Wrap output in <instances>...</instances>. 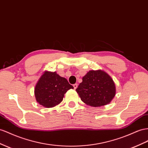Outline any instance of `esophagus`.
<instances>
[{"instance_id":"obj_1","label":"esophagus","mask_w":148,"mask_h":148,"mask_svg":"<svg viewBox=\"0 0 148 148\" xmlns=\"http://www.w3.org/2000/svg\"><path fill=\"white\" fill-rule=\"evenodd\" d=\"M73 87H74V89L75 90V89H77V88L78 87V85L77 83H75V84H74V85H73Z\"/></svg>"}]
</instances>
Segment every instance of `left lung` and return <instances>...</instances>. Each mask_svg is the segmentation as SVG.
Segmentation results:
<instances>
[{
    "instance_id": "1",
    "label": "left lung",
    "mask_w": 148,
    "mask_h": 148,
    "mask_svg": "<svg viewBox=\"0 0 148 148\" xmlns=\"http://www.w3.org/2000/svg\"><path fill=\"white\" fill-rule=\"evenodd\" d=\"M76 89L82 101L88 105H106L116 95L115 84L110 76L103 70L89 71Z\"/></svg>"
}]
</instances>
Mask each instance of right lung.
<instances>
[{"label": "right lung", "mask_w": 148, "mask_h": 148, "mask_svg": "<svg viewBox=\"0 0 148 148\" xmlns=\"http://www.w3.org/2000/svg\"><path fill=\"white\" fill-rule=\"evenodd\" d=\"M73 86L67 79L55 72L45 71L36 84L34 90L37 101L45 108H52L60 103L64 95Z\"/></svg>", "instance_id": "right-lung-1"}]
</instances>
